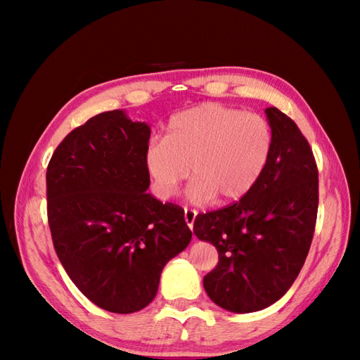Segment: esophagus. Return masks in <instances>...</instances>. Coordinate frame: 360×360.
Here are the masks:
<instances>
[{
  "mask_svg": "<svg viewBox=\"0 0 360 360\" xmlns=\"http://www.w3.org/2000/svg\"><path fill=\"white\" fill-rule=\"evenodd\" d=\"M196 215H198L196 210H192V209H186V210H184V219H186V223H187V226H188L190 229L193 227Z\"/></svg>",
  "mask_w": 360,
  "mask_h": 360,
  "instance_id": "34e87169",
  "label": "esophagus"
}]
</instances>
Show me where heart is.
<instances>
[{"instance_id": "1", "label": "heart", "mask_w": 360, "mask_h": 360, "mask_svg": "<svg viewBox=\"0 0 360 360\" xmlns=\"http://www.w3.org/2000/svg\"><path fill=\"white\" fill-rule=\"evenodd\" d=\"M271 151L272 129L263 116L205 103L168 120L164 139L155 137L145 147L143 165L160 200L172 198L192 172L190 201L202 204L218 196L231 202L255 187Z\"/></svg>"}]
</instances>
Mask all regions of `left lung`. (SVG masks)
Instances as JSON below:
<instances>
[{
    "instance_id": "1",
    "label": "left lung",
    "mask_w": 360,
    "mask_h": 360,
    "mask_svg": "<svg viewBox=\"0 0 360 360\" xmlns=\"http://www.w3.org/2000/svg\"><path fill=\"white\" fill-rule=\"evenodd\" d=\"M272 151L262 178L240 201L200 213L193 232L218 250L204 277L218 307L238 314L262 311L285 295L303 267L314 235L319 172L292 119L266 108Z\"/></svg>"
}]
</instances>
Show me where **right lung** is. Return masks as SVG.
I'll return each mask as SVG.
<instances>
[{
    "label": "right lung",
    "mask_w": 360,
    "mask_h": 360,
    "mask_svg": "<svg viewBox=\"0 0 360 360\" xmlns=\"http://www.w3.org/2000/svg\"><path fill=\"white\" fill-rule=\"evenodd\" d=\"M150 133L125 111L101 112L65 137L46 172L57 257L83 295L116 314L151 303L164 266L192 240L184 210L147 193Z\"/></svg>",
    "instance_id": "obj_1"
}]
</instances>
